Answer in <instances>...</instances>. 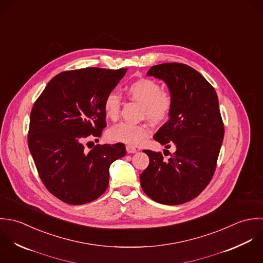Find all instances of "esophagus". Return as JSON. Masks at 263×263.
<instances>
[{"instance_id":"obj_1","label":"esophagus","mask_w":263,"mask_h":263,"mask_svg":"<svg viewBox=\"0 0 263 263\" xmlns=\"http://www.w3.org/2000/svg\"><path fill=\"white\" fill-rule=\"evenodd\" d=\"M126 151H127L128 154H135V153H137V149L135 147L131 146V145H127L126 146Z\"/></svg>"}]
</instances>
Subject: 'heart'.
Returning <instances> with one entry per match:
<instances>
[{
  "mask_svg": "<svg viewBox=\"0 0 263 263\" xmlns=\"http://www.w3.org/2000/svg\"><path fill=\"white\" fill-rule=\"evenodd\" d=\"M128 96L144 105L143 114L157 123L165 121L173 109L172 96L163 91L158 82L152 79H140L127 87ZM122 98L119 93L111 91L105 96L104 110L109 120H117L120 116ZM152 133V127L147 123L134 124L122 122L111 127L107 137L111 141L123 142L130 145L140 144Z\"/></svg>",
  "mask_w": 263,
  "mask_h": 263,
  "instance_id": "obj_1",
  "label": "heart"
}]
</instances>
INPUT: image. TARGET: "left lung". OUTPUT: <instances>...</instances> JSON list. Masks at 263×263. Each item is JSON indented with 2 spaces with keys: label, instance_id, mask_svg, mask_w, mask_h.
I'll return each instance as SVG.
<instances>
[{
  "label": "left lung",
  "instance_id": "8db88e82",
  "mask_svg": "<svg viewBox=\"0 0 263 263\" xmlns=\"http://www.w3.org/2000/svg\"><path fill=\"white\" fill-rule=\"evenodd\" d=\"M147 75L162 79L173 98L170 120L154 138L166 148L174 144L176 152L163 159L159 152L143 151L149 164L140 175L141 187L158 203L182 204L205 189L216 167L224 135L217 96L199 72L185 64L156 65Z\"/></svg>",
  "mask_w": 263,
  "mask_h": 263
}]
</instances>
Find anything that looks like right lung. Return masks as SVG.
<instances>
[{
	"instance_id": "add662e5",
	"label": "right lung",
	"mask_w": 263,
	"mask_h": 263,
	"mask_svg": "<svg viewBox=\"0 0 263 263\" xmlns=\"http://www.w3.org/2000/svg\"><path fill=\"white\" fill-rule=\"evenodd\" d=\"M126 71L88 67L61 72L33 105L28 147L42 182L65 203L80 205L99 198L108 186L109 165L126 155L120 142L98 144L89 152L82 143L88 136H102L105 96Z\"/></svg>"
}]
</instances>
